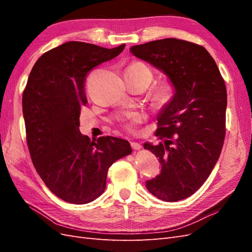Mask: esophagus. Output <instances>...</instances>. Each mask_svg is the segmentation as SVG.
<instances>
[{
  "instance_id": "1",
  "label": "esophagus",
  "mask_w": 252,
  "mask_h": 252,
  "mask_svg": "<svg viewBox=\"0 0 252 252\" xmlns=\"http://www.w3.org/2000/svg\"><path fill=\"white\" fill-rule=\"evenodd\" d=\"M130 145H131V148H132L133 150H140V149L142 148L141 144L136 143V142H131V143H130Z\"/></svg>"
}]
</instances>
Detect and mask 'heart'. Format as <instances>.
<instances>
[{
  "label": "heart",
  "mask_w": 252,
  "mask_h": 252,
  "mask_svg": "<svg viewBox=\"0 0 252 252\" xmlns=\"http://www.w3.org/2000/svg\"><path fill=\"white\" fill-rule=\"evenodd\" d=\"M127 69L132 70L134 72H138L144 75H147L148 79L152 80V72L150 71L149 68L141 63V62H134L130 66H129ZM173 94V86L172 84L168 81H164L158 84V86L155 88L154 93V101L158 105H163L168 102ZM141 122V118L136 114H131L128 118V123L126 124V127L129 131H134L135 125L139 124Z\"/></svg>",
  "instance_id": "1"
}]
</instances>
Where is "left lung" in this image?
<instances>
[{"mask_svg": "<svg viewBox=\"0 0 252 252\" xmlns=\"http://www.w3.org/2000/svg\"><path fill=\"white\" fill-rule=\"evenodd\" d=\"M130 51L163 71L174 88L158 116L156 135L163 143L144 144L162 166L146 188L165 202L184 200L208 179L222 151L225 82L209 52L191 42L169 37L135 45Z\"/></svg>", "mask_w": 252, "mask_h": 252, "instance_id": "obj_1", "label": "left lung"}]
</instances>
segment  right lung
Wrapping results in <instances>:
<instances>
[{"mask_svg":"<svg viewBox=\"0 0 252 252\" xmlns=\"http://www.w3.org/2000/svg\"><path fill=\"white\" fill-rule=\"evenodd\" d=\"M124 48L67 42L45 52L30 71L22 100L29 154L45 185L65 202L95 200L106 188L109 167L132 151L126 140H90L79 129L81 108L88 103L87 74Z\"/></svg>","mask_w":252,"mask_h":252,"instance_id":"1","label":"right lung"}]
</instances>
